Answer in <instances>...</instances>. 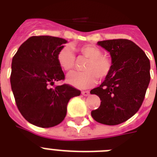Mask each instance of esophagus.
<instances>
[{
  "instance_id": "1",
  "label": "esophagus",
  "mask_w": 157,
  "mask_h": 157,
  "mask_svg": "<svg viewBox=\"0 0 157 157\" xmlns=\"http://www.w3.org/2000/svg\"><path fill=\"white\" fill-rule=\"evenodd\" d=\"M81 94H83L84 96H88L89 94H90V91H82V92H81Z\"/></svg>"
}]
</instances>
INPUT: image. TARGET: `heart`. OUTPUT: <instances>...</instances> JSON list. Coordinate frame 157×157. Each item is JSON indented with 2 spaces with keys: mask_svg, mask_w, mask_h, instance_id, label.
Returning <instances> with one entry per match:
<instances>
[{
  "mask_svg": "<svg viewBox=\"0 0 157 157\" xmlns=\"http://www.w3.org/2000/svg\"><path fill=\"white\" fill-rule=\"evenodd\" d=\"M80 55L87 59L81 72H71L67 76V81L79 89H88L95 85L97 79L104 80L112 71L113 62L108 55L94 45H84L76 47ZM57 61L63 70L70 71L75 66L76 58L71 47L64 46L57 54Z\"/></svg>",
  "mask_w": 157,
  "mask_h": 157,
  "instance_id": "heart-1",
  "label": "heart"
}]
</instances>
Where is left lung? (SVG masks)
<instances>
[{"instance_id": "8db88e82", "label": "left lung", "mask_w": 157, "mask_h": 157, "mask_svg": "<svg viewBox=\"0 0 157 157\" xmlns=\"http://www.w3.org/2000/svg\"><path fill=\"white\" fill-rule=\"evenodd\" d=\"M111 54L112 71L90 94L100 98L91 112L97 122L116 125L126 121L139 110L150 82V61L144 50L127 39L98 41Z\"/></svg>"}]
</instances>
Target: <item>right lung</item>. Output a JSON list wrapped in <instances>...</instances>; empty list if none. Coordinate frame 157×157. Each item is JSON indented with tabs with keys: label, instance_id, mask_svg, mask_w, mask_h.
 <instances>
[{
	"label": "right lung",
	"instance_id": "1",
	"mask_svg": "<svg viewBox=\"0 0 157 157\" xmlns=\"http://www.w3.org/2000/svg\"><path fill=\"white\" fill-rule=\"evenodd\" d=\"M67 42L63 38L34 36L18 48L12 59L11 89L18 111L31 124L50 128L61 123L70 98L81 91L68 84L53 86L65 76L57 54Z\"/></svg>",
	"mask_w": 157,
	"mask_h": 157
}]
</instances>
